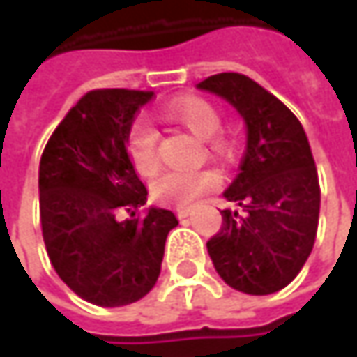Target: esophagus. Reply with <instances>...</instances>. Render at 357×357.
Here are the masks:
<instances>
[{
	"label": "esophagus",
	"mask_w": 357,
	"mask_h": 357,
	"mask_svg": "<svg viewBox=\"0 0 357 357\" xmlns=\"http://www.w3.org/2000/svg\"><path fill=\"white\" fill-rule=\"evenodd\" d=\"M174 213H176L178 218H186L190 211H188V206H176V208H174Z\"/></svg>",
	"instance_id": "1"
}]
</instances>
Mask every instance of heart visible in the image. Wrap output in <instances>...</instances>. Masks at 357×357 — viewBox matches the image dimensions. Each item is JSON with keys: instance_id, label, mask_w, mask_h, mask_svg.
<instances>
[{"instance_id": "1", "label": "heart", "mask_w": 357, "mask_h": 357, "mask_svg": "<svg viewBox=\"0 0 357 357\" xmlns=\"http://www.w3.org/2000/svg\"><path fill=\"white\" fill-rule=\"evenodd\" d=\"M160 117L169 123L183 127L192 132L197 139H202L204 153L214 160L228 165L236 157V143L234 139L220 132L222 115L218 107L206 99L186 97L178 99L160 111ZM127 157L139 176H153L158 171L157 132L151 125L143 121L135 123L127 137ZM218 186V174L211 169H197V171H172L160 174L151 185L153 197L167 204L186 206L192 200L211 192Z\"/></svg>"}]
</instances>
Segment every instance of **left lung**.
Masks as SVG:
<instances>
[{"instance_id": "8db88e82", "label": "left lung", "mask_w": 357, "mask_h": 357, "mask_svg": "<svg viewBox=\"0 0 357 357\" xmlns=\"http://www.w3.org/2000/svg\"><path fill=\"white\" fill-rule=\"evenodd\" d=\"M232 105L246 125L240 172L225 190L242 213L225 208L206 242L218 276L252 296L278 292L308 260L320 216V183L304 127L250 77L218 73L200 81Z\"/></svg>"}]
</instances>
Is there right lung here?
<instances>
[{
	"instance_id": "obj_1",
	"label": "right lung",
	"mask_w": 357,
	"mask_h": 357,
	"mask_svg": "<svg viewBox=\"0 0 357 357\" xmlns=\"http://www.w3.org/2000/svg\"><path fill=\"white\" fill-rule=\"evenodd\" d=\"M153 91H91L53 130L39 162V214L55 272L79 298L117 308L157 284L165 242L178 225L151 206L127 157V137ZM130 214L123 219L122 213Z\"/></svg>"
}]
</instances>
